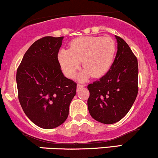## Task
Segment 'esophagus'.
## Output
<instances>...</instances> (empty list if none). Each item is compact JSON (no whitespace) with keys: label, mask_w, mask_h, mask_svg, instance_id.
<instances>
[{"label":"esophagus","mask_w":158,"mask_h":158,"mask_svg":"<svg viewBox=\"0 0 158 158\" xmlns=\"http://www.w3.org/2000/svg\"><path fill=\"white\" fill-rule=\"evenodd\" d=\"M84 86H85V85H84V84H77V89H79V88L84 87Z\"/></svg>","instance_id":"obj_1"}]
</instances>
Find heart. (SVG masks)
Masks as SVG:
<instances>
[{"mask_svg": "<svg viewBox=\"0 0 158 158\" xmlns=\"http://www.w3.org/2000/svg\"><path fill=\"white\" fill-rule=\"evenodd\" d=\"M115 52L116 45L111 38L81 37L71 42L69 50H61L59 62L65 75L71 78L75 75L82 61L84 69L78 78L84 81L91 75H104L112 65Z\"/></svg>", "mask_w": 158, "mask_h": 158, "instance_id": "heart-1", "label": "heart"}]
</instances>
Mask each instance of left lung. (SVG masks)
Here are the masks:
<instances>
[{
    "label": "left lung",
    "instance_id": "1",
    "mask_svg": "<svg viewBox=\"0 0 158 158\" xmlns=\"http://www.w3.org/2000/svg\"><path fill=\"white\" fill-rule=\"evenodd\" d=\"M118 51L108 72L87 86L89 112L100 123L111 124L128 113L138 94V61L123 39L115 36Z\"/></svg>",
    "mask_w": 158,
    "mask_h": 158
}]
</instances>
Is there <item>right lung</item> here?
Returning a JSON list of instances; mask_svg holds the SVG:
<instances>
[{"mask_svg": "<svg viewBox=\"0 0 158 158\" xmlns=\"http://www.w3.org/2000/svg\"><path fill=\"white\" fill-rule=\"evenodd\" d=\"M63 37H44L28 48L16 72L18 98L26 116L44 129L60 126L69 116L77 84L64 76L58 53Z\"/></svg>", "mask_w": 158, "mask_h": 158, "instance_id": "add662e5", "label": "right lung"}]
</instances>
